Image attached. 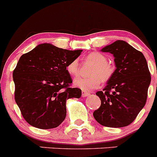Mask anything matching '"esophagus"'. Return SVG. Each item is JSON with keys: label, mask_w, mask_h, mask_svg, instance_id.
<instances>
[{"label": "esophagus", "mask_w": 157, "mask_h": 157, "mask_svg": "<svg viewBox=\"0 0 157 157\" xmlns=\"http://www.w3.org/2000/svg\"><path fill=\"white\" fill-rule=\"evenodd\" d=\"M82 95L83 98H86V97H87V96L90 95V93L86 92V91H82Z\"/></svg>", "instance_id": "obj_1"}]
</instances>
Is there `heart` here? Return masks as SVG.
Segmentation results:
<instances>
[{"instance_id": "heart-1", "label": "heart", "mask_w": 157, "mask_h": 157, "mask_svg": "<svg viewBox=\"0 0 157 157\" xmlns=\"http://www.w3.org/2000/svg\"><path fill=\"white\" fill-rule=\"evenodd\" d=\"M87 61L94 63L90 71L89 77H77L75 78L74 84L82 90L90 91L98 88L101 82H106L112 78L115 73V66L108 61V57L99 52L89 53L86 57ZM67 70L72 76H75L79 71V65L77 59H73L67 64Z\"/></svg>"}]
</instances>
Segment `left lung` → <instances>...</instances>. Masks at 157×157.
Listing matches in <instances>:
<instances>
[{"label":"left lung","mask_w":157,"mask_h":157,"mask_svg":"<svg viewBox=\"0 0 157 157\" xmlns=\"http://www.w3.org/2000/svg\"><path fill=\"white\" fill-rule=\"evenodd\" d=\"M101 51L113 55L116 69L103 91L96 93L101 104L94 112V117L105 127H127L146 102L151 82L146 59L142 52L122 40Z\"/></svg>","instance_id":"obj_1"}]
</instances>
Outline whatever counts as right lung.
I'll return each instance as SVG.
<instances>
[{
	"instance_id": "obj_1",
	"label": "right lung",
	"mask_w": 157,
	"mask_h": 157,
	"mask_svg": "<svg viewBox=\"0 0 157 157\" xmlns=\"http://www.w3.org/2000/svg\"><path fill=\"white\" fill-rule=\"evenodd\" d=\"M82 51L67 50L43 43L19 58L13 71L15 100L24 120L34 127H57L66 117V101L79 98L71 88L67 66Z\"/></svg>"
}]
</instances>
